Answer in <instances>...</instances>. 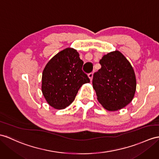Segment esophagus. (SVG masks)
Instances as JSON below:
<instances>
[{"instance_id":"esophagus-1","label":"esophagus","mask_w":159,"mask_h":159,"mask_svg":"<svg viewBox=\"0 0 159 159\" xmlns=\"http://www.w3.org/2000/svg\"><path fill=\"white\" fill-rule=\"evenodd\" d=\"M88 77H89V78H90V81H92V80L93 78V73H89V74H88Z\"/></svg>"}]
</instances>
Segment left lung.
Here are the masks:
<instances>
[{"label": "left lung", "instance_id": "1", "mask_svg": "<svg viewBox=\"0 0 159 159\" xmlns=\"http://www.w3.org/2000/svg\"><path fill=\"white\" fill-rule=\"evenodd\" d=\"M100 68L93 75L92 84L98 102L104 109H123L132 100L136 80L129 62L118 50L108 53L100 60Z\"/></svg>", "mask_w": 159, "mask_h": 159}]
</instances>
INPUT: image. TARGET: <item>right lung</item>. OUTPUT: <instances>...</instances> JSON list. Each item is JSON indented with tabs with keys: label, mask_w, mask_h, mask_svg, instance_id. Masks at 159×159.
Here are the masks:
<instances>
[{
	"label": "right lung",
	"mask_w": 159,
	"mask_h": 159,
	"mask_svg": "<svg viewBox=\"0 0 159 159\" xmlns=\"http://www.w3.org/2000/svg\"><path fill=\"white\" fill-rule=\"evenodd\" d=\"M84 62L77 50L65 48L46 64L42 73V92L49 105L63 109L73 102L79 89L90 82L82 71Z\"/></svg>",
	"instance_id": "obj_1"
}]
</instances>
